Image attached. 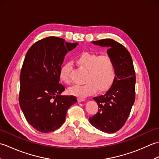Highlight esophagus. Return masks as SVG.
Segmentation results:
<instances>
[{
    "instance_id": "esophagus-1",
    "label": "esophagus",
    "mask_w": 159,
    "mask_h": 159,
    "mask_svg": "<svg viewBox=\"0 0 159 159\" xmlns=\"http://www.w3.org/2000/svg\"><path fill=\"white\" fill-rule=\"evenodd\" d=\"M85 99L84 98H78V101H79V102H83V101H85Z\"/></svg>"
}]
</instances>
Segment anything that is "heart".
Here are the masks:
<instances>
[{"mask_svg":"<svg viewBox=\"0 0 159 159\" xmlns=\"http://www.w3.org/2000/svg\"><path fill=\"white\" fill-rule=\"evenodd\" d=\"M75 61L79 66L87 70L84 79L85 83L75 85L69 89L70 94L85 97L96 91L104 92L113 85L116 76V67L113 59L109 55H100L91 52H83L76 57ZM72 63L67 62L60 67L59 79L66 84L71 83Z\"/></svg>","mask_w":159,"mask_h":159,"instance_id":"1","label":"heart"}]
</instances>
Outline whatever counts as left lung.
Segmentation results:
<instances>
[{
  "mask_svg": "<svg viewBox=\"0 0 159 159\" xmlns=\"http://www.w3.org/2000/svg\"><path fill=\"white\" fill-rule=\"evenodd\" d=\"M107 47V54L113 59L116 76L107 92L93 100L98 105V113L89 120L93 126L107 133H114L126 122L135 100L136 76L130 52L121 43L112 39L92 42Z\"/></svg>",
  "mask_w": 159,
  "mask_h": 159,
  "instance_id": "left-lung-1",
  "label": "left lung"
}]
</instances>
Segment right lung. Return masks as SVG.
<instances>
[{
    "label": "right lung",
    "instance_id": "obj_1",
    "mask_svg": "<svg viewBox=\"0 0 159 159\" xmlns=\"http://www.w3.org/2000/svg\"><path fill=\"white\" fill-rule=\"evenodd\" d=\"M78 43L57 37L38 41L28 50L20 76L19 103L28 123L43 133L64 123L67 111L77 102L74 96H61L59 70L64 57Z\"/></svg>",
    "mask_w": 159,
    "mask_h": 159
}]
</instances>
